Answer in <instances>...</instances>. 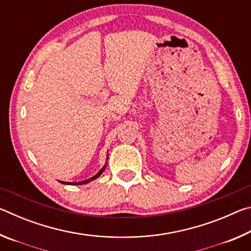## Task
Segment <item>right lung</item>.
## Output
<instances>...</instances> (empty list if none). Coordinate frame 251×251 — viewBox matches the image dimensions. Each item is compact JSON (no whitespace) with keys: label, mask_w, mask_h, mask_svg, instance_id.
<instances>
[{"label":"right lung","mask_w":251,"mask_h":251,"mask_svg":"<svg viewBox=\"0 0 251 251\" xmlns=\"http://www.w3.org/2000/svg\"><path fill=\"white\" fill-rule=\"evenodd\" d=\"M107 159H108V154H107V157H106V164L104 165L103 167H101V169L100 171L96 174L95 176H93L92 178H88V179H86V180H83V181H78V182H69V181H62V180H58L59 182H62V184H64V185H84V184H87V182H90V181H92V180H94V179H96V178H99L101 174H103V172L105 171V168H106V166H107Z\"/></svg>","instance_id":"1"}]
</instances>
